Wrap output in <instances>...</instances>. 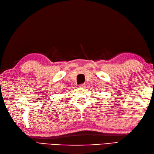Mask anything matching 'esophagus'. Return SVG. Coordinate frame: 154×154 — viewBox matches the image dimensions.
Instances as JSON below:
<instances>
[{
    "label": "esophagus",
    "mask_w": 154,
    "mask_h": 154,
    "mask_svg": "<svg viewBox=\"0 0 154 154\" xmlns=\"http://www.w3.org/2000/svg\"><path fill=\"white\" fill-rule=\"evenodd\" d=\"M78 86H79L80 88H83V87L85 86V84H81V85H80Z\"/></svg>",
    "instance_id": "obj_1"
}]
</instances>
